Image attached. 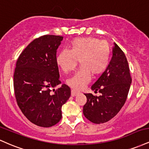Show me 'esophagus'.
<instances>
[{
  "mask_svg": "<svg viewBox=\"0 0 149 149\" xmlns=\"http://www.w3.org/2000/svg\"><path fill=\"white\" fill-rule=\"evenodd\" d=\"M78 94H79V92L76 91V90H71V96L72 97L76 96V95H78Z\"/></svg>",
  "mask_w": 149,
  "mask_h": 149,
  "instance_id": "1",
  "label": "esophagus"
}]
</instances>
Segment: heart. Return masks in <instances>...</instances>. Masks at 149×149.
Instances as JSON below:
<instances>
[{"label": "heart", "instance_id": "obj_1", "mask_svg": "<svg viewBox=\"0 0 149 149\" xmlns=\"http://www.w3.org/2000/svg\"><path fill=\"white\" fill-rule=\"evenodd\" d=\"M70 49H62L57 57V64L65 73L72 71L80 62L81 68L66 80V84L74 90L83 89L91 80L92 74L100 75L107 69L111 51L109 44L94 37L73 40Z\"/></svg>", "mask_w": 149, "mask_h": 149}]
</instances>
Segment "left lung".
Here are the masks:
<instances>
[{
    "label": "left lung",
    "mask_w": 149,
    "mask_h": 149,
    "mask_svg": "<svg viewBox=\"0 0 149 149\" xmlns=\"http://www.w3.org/2000/svg\"><path fill=\"white\" fill-rule=\"evenodd\" d=\"M132 83L128 62L117 44L113 47L112 57L109 66L99 79L92 85L100 96L91 93L84 95L87 102L83 107V114L93 123L108 122L117 115L127 100Z\"/></svg>",
    "instance_id": "left-lung-1"
}]
</instances>
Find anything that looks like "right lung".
Instances as JSON below:
<instances>
[{
    "instance_id": "1",
    "label": "right lung",
    "mask_w": 149,
    "mask_h": 149,
    "mask_svg": "<svg viewBox=\"0 0 149 149\" xmlns=\"http://www.w3.org/2000/svg\"><path fill=\"white\" fill-rule=\"evenodd\" d=\"M62 40V36L54 35L36 38L20 54L16 63L14 90L17 102L27 119L40 127H52L59 123L61 107L71 96L68 85L62 84L54 89L61 84L56 59Z\"/></svg>"
}]
</instances>
